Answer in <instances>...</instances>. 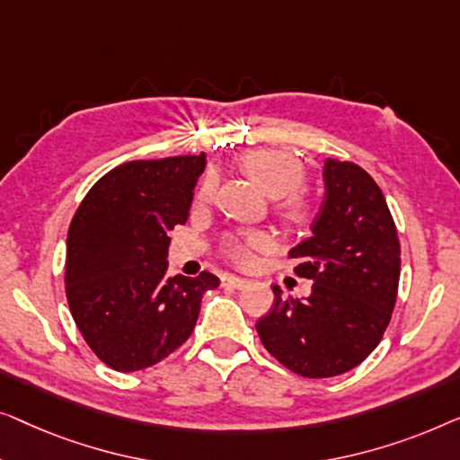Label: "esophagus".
Returning a JSON list of instances; mask_svg holds the SVG:
<instances>
[{"label": "esophagus", "instance_id": "esophagus-1", "mask_svg": "<svg viewBox=\"0 0 460 460\" xmlns=\"http://www.w3.org/2000/svg\"><path fill=\"white\" fill-rule=\"evenodd\" d=\"M248 279H243V277H237V275H227L223 277V288H235V289H242L248 286Z\"/></svg>", "mask_w": 460, "mask_h": 460}]
</instances>
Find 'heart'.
Returning <instances> with one entry per match:
<instances>
[{
    "mask_svg": "<svg viewBox=\"0 0 460 460\" xmlns=\"http://www.w3.org/2000/svg\"><path fill=\"white\" fill-rule=\"evenodd\" d=\"M242 171L270 198H283L279 212L289 223L300 225L308 218V204L302 196L294 193L304 181L300 160L281 150H250L239 158ZM215 191L212 179H206L198 191L199 202H208ZM270 237L262 231H248L233 235L225 242V254L237 264H252L256 252L267 250Z\"/></svg>",
    "mask_w": 460,
    "mask_h": 460,
    "instance_id": "obj_1",
    "label": "heart"
}]
</instances>
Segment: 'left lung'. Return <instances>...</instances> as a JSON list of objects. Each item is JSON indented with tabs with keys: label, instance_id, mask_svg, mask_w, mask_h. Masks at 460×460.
<instances>
[{
	"label": "left lung",
	"instance_id": "8db88e82",
	"mask_svg": "<svg viewBox=\"0 0 460 460\" xmlns=\"http://www.w3.org/2000/svg\"><path fill=\"white\" fill-rule=\"evenodd\" d=\"M325 198L310 231L289 250L308 297L283 296L256 323L264 348L302 377H335L360 365L384 338L400 279V242L384 193L354 163L327 158Z\"/></svg>",
	"mask_w": 460,
	"mask_h": 460
}]
</instances>
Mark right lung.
Here are the masks:
<instances>
[{"label":"right lung","mask_w":460,"mask_h":460,"mask_svg":"<svg viewBox=\"0 0 460 460\" xmlns=\"http://www.w3.org/2000/svg\"><path fill=\"white\" fill-rule=\"evenodd\" d=\"M206 154L133 160L103 174L66 239V297L89 348L116 371L156 365L196 327L218 277H168V231L190 217Z\"/></svg>","instance_id":"obj_1"}]
</instances>
